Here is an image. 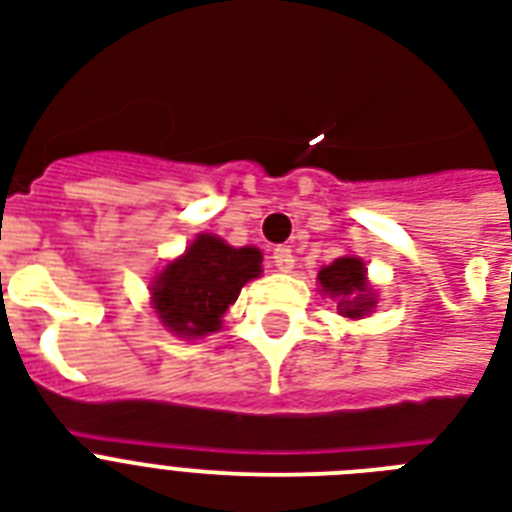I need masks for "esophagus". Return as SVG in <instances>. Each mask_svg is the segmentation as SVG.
Masks as SVG:
<instances>
[{"instance_id":"34e87169","label":"esophagus","mask_w":512,"mask_h":512,"mask_svg":"<svg viewBox=\"0 0 512 512\" xmlns=\"http://www.w3.org/2000/svg\"><path fill=\"white\" fill-rule=\"evenodd\" d=\"M273 265H276L281 273L292 271V268H295V255H292V249L289 247L273 249Z\"/></svg>"}]
</instances>
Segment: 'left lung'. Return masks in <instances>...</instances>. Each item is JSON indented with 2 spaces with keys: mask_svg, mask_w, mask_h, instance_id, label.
<instances>
[{
  "mask_svg": "<svg viewBox=\"0 0 512 512\" xmlns=\"http://www.w3.org/2000/svg\"><path fill=\"white\" fill-rule=\"evenodd\" d=\"M321 292L337 300V313L348 319L369 316L377 305V292L366 279V268L361 257H337L332 265L319 271Z\"/></svg>",
  "mask_w": 512,
  "mask_h": 512,
  "instance_id": "left-lung-1",
  "label": "left lung"
}]
</instances>
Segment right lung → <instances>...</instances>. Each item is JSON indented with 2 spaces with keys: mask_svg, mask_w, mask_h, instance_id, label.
I'll list each match as a JSON object with an SVG mask.
<instances>
[{
  "mask_svg": "<svg viewBox=\"0 0 512 512\" xmlns=\"http://www.w3.org/2000/svg\"><path fill=\"white\" fill-rule=\"evenodd\" d=\"M263 273L257 247H231L220 236L199 233L185 255L151 281V305L172 335L196 340L223 327V313L241 287Z\"/></svg>",
  "mask_w": 512,
  "mask_h": 512,
  "instance_id": "right-lung-1",
  "label": "right lung"
}]
</instances>
